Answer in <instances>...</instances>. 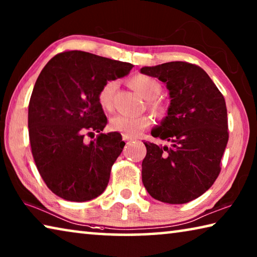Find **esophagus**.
<instances>
[{"instance_id":"1","label":"esophagus","mask_w":257,"mask_h":257,"mask_svg":"<svg viewBox=\"0 0 257 257\" xmlns=\"http://www.w3.org/2000/svg\"><path fill=\"white\" fill-rule=\"evenodd\" d=\"M122 139H123L124 142H127V141H133L134 137L128 136V135H122Z\"/></svg>"}]
</instances>
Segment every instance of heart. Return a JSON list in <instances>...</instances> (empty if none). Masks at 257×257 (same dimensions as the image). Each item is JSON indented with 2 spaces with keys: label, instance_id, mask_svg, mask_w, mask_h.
<instances>
[{
  "label": "heart",
  "instance_id": "1",
  "mask_svg": "<svg viewBox=\"0 0 257 257\" xmlns=\"http://www.w3.org/2000/svg\"><path fill=\"white\" fill-rule=\"evenodd\" d=\"M129 85L133 89L145 98L149 102L150 110L154 114L159 116H163L167 112V106L162 102L155 101L158 97L162 86L160 82L153 77L146 75H136L130 78ZM116 89V82L114 80H108L102 86L98 93V102L104 110H111L113 106V98ZM151 124V119L147 115H115L110 120V129L112 132L121 133L128 136H135L141 130L145 129Z\"/></svg>",
  "mask_w": 257,
  "mask_h": 257
}]
</instances>
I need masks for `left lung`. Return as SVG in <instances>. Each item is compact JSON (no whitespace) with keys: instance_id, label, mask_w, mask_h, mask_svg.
I'll return each instance as SVG.
<instances>
[{"instance_id":"1","label":"left lung","mask_w":257,"mask_h":257,"mask_svg":"<svg viewBox=\"0 0 257 257\" xmlns=\"http://www.w3.org/2000/svg\"><path fill=\"white\" fill-rule=\"evenodd\" d=\"M141 72L167 85L170 105L152 136L167 145L144 143L142 180L152 197L185 204L203 195L220 173L227 146L228 118L223 95L195 64L175 61Z\"/></svg>"}]
</instances>
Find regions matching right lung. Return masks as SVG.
Wrapping results in <instances>:
<instances>
[{
  "label": "right lung",
  "mask_w": 257,
  "mask_h": 257,
  "mask_svg": "<svg viewBox=\"0 0 257 257\" xmlns=\"http://www.w3.org/2000/svg\"><path fill=\"white\" fill-rule=\"evenodd\" d=\"M133 67L69 51L51 59L38 76L28 106L29 141L38 172L59 197L87 202L105 190L125 143L119 133L102 134L107 119L98 93ZM94 132L98 137L86 143L84 135Z\"/></svg>",
  "instance_id": "obj_1"
}]
</instances>
